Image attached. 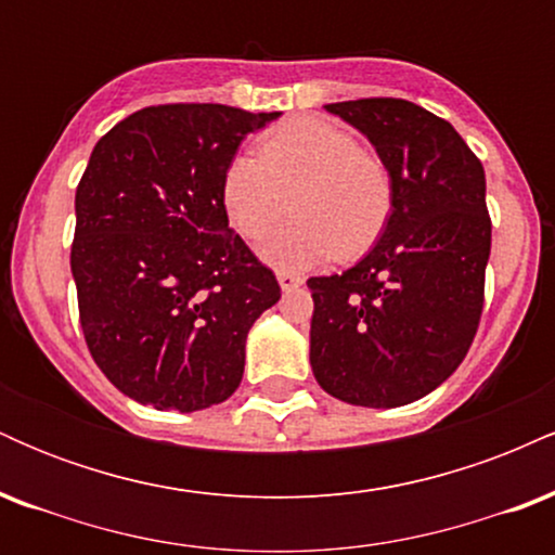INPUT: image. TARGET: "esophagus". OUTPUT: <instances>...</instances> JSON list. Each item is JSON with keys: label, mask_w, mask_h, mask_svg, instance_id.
I'll use <instances>...</instances> for the list:
<instances>
[{"label": "esophagus", "mask_w": 555, "mask_h": 555, "mask_svg": "<svg viewBox=\"0 0 555 555\" xmlns=\"http://www.w3.org/2000/svg\"><path fill=\"white\" fill-rule=\"evenodd\" d=\"M279 279V286H282L284 292L289 289H297V286H302V276H297V273H289V271H279L276 273Z\"/></svg>", "instance_id": "obj_1"}]
</instances>
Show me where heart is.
Wrapping results in <instances>:
<instances>
[{
  "label": "heart",
  "instance_id": "heart-1",
  "mask_svg": "<svg viewBox=\"0 0 555 555\" xmlns=\"http://www.w3.org/2000/svg\"><path fill=\"white\" fill-rule=\"evenodd\" d=\"M289 197L297 221L266 242L263 258L297 271L362 256L391 219L393 180L352 132L305 117L271 130L258 156H234L221 180L227 219L245 240L266 237L289 211Z\"/></svg>",
  "mask_w": 555,
  "mask_h": 555
}]
</instances>
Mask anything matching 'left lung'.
<instances>
[{"label": "left lung", "mask_w": 555, "mask_h": 555, "mask_svg": "<svg viewBox=\"0 0 555 555\" xmlns=\"http://www.w3.org/2000/svg\"><path fill=\"white\" fill-rule=\"evenodd\" d=\"M326 112L365 135L393 180L391 219L360 263L308 279L310 365L347 404H410L469 352L490 256L486 171L446 119L404 99H358Z\"/></svg>", "instance_id": "left-lung-1"}]
</instances>
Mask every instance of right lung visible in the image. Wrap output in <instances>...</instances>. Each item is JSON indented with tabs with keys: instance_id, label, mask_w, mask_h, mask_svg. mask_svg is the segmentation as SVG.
Masks as SVG:
<instances>
[{
	"instance_id": "1",
	"label": "right lung",
	"mask_w": 555,
	"mask_h": 555,
	"mask_svg": "<svg viewBox=\"0 0 555 555\" xmlns=\"http://www.w3.org/2000/svg\"><path fill=\"white\" fill-rule=\"evenodd\" d=\"M276 117L145 106L95 143L69 266L91 358L125 397L195 412L237 391L247 331L282 289L229 229L221 180L247 132Z\"/></svg>"
}]
</instances>
